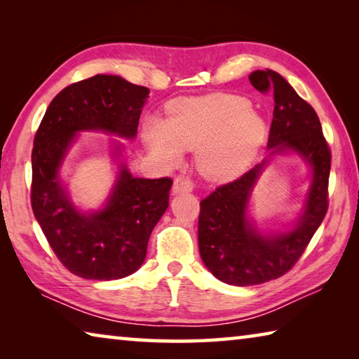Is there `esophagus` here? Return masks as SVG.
<instances>
[{
	"label": "esophagus",
	"instance_id": "obj_1",
	"mask_svg": "<svg viewBox=\"0 0 359 359\" xmlns=\"http://www.w3.org/2000/svg\"><path fill=\"white\" fill-rule=\"evenodd\" d=\"M193 182L188 179V177H184V175H180V177H177L174 180V185H172V193L174 194H179V193H190L193 191Z\"/></svg>",
	"mask_w": 359,
	"mask_h": 359
}]
</instances>
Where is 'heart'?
<instances>
[{"instance_id":"1","label":"heart","mask_w":359,"mask_h":359,"mask_svg":"<svg viewBox=\"0 0 359 359\" xmlns=\"http://www.w3.org/2000/svg\"><path fill=\"white\" fill-rule=\"evenodd\" d=\"M142 136L151 154L177 163L185 150H196V166L204 177L223 182L244 171L266 141L267 126L238 95L184 98L168 106L166 121L149 117Z\"/></svg>"}]
</instances>
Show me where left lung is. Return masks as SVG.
I'll use <instances>...</instances> for the list:
<instances>
[{
	"instance_id": "1",
	"label": "left lung",
	"mask_w": 359,
	"mask_h": 359,
	"mask_svg": "<svg viewBox=\"0 0 359 359\" xmlns=\"http://www.w3.org/2000/svg\"><path fill=\"white\" fill-rule=\"evenodd\" d=\"M248 79L258 92L274 96V118L267 141L269 156L288 151L299 155L311 166L312 180L301 215L288 231L261 233L248 217L253 187L267 158L199 203L201 258L218 280L236 287L274 280L301 258L326 215L331 169V150L313 107L276 71H253Z\"/></svg>"
}]
</instances>
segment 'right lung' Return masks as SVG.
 <instances>
[{"label":"right lung","mask_w":359,"mask_h":359,"mask_svg":"<svg viewBox=\"0 0 359 359\" xmlns=\"http://www.w3.org/2000/svg\"><path fill=\"white\" fill-rule=\"evenodd\" d=\"M149 93L120 76L96 74L63 88L34 136L33 214L57 258L82 278L117 280L142 266L151 229L169 205L172 180L135 177L120 161L106 204L82 212L71 201L60 169L77 133L135 139ZM112 155L121 156V144H115Z\"/></svg>","instance_id":"obj_1"}]
</instances>
